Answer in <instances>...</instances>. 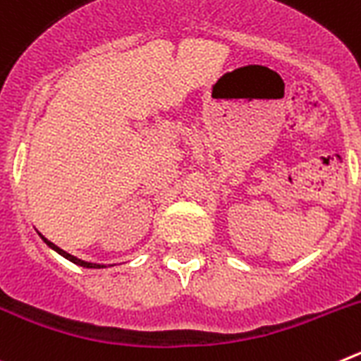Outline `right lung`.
<instances>
[{
    "label": "right lung",
    "instance_id": "1",
    "mask_svg": "<svg viewBox=\"0 0 361 361\" xmlns=\"http://www.w3.org/2000/svg\"><path fill=\"white\" fill-rule=\"evenodd\" d=\"M39 237L43 238V240H44V244L49 245V247H52V250H54V251H57V253L61 255V257H65L66 260H70V262L78 264V266H81V267H90V269H101V267H106V266H103V264H92V262H85V260H81V258H78V257H73V255L66 253V251H63L61 247H57L56 244H52V242H50V240H47V238H44L43 235H41V233H39Z\"/></svg>",
    "mask_w": 361,
    "mask_h": 361
}]
</instances>
